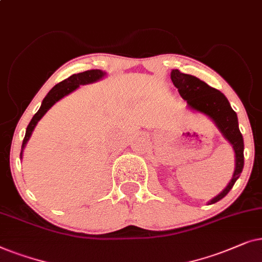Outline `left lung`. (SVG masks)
Returning a JSON list of instances; mask_svg holds the SVG:
<instances>
[{
    "label": "left lung",
    "instance_id": "1",
    "mask_svg": "<svg viewBox=\"0 0 262 262\" xmlns=\"http://www.w3.org/2000/svg\"><path fill=\"white\" fill-rule=\"evenodd\" d=\"M171 80L176 89L179 90L180 96L187 100L188 106L210 117L226 140L232 145L233 151H235L236 166L232 180L221 194H218L210 201V205L215 204L231 190L237 179L241 176L243 165H245V156H243L245 144H243V137L238 128L237 115L231 109L229 100L221 91L208 86L200 79L189 74H183L179 69H173L171 72Z\"/></svg>",
    "mask_w": 262,
    "mask_h": 262
}]
</instances>
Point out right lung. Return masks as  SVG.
Instances as JSON below:
<instances>
[{
	"label": "right lung",
	"instance_id": "add662e5",
	"mask_svg": "<svg viewBox=\"0 0 262 262\" xmlns=\"http://www.w3.org/2000/svg\"><path fill=\"white\" fill-rule=\"evenodd\" d=\"M104 75H105V73L99 71V69H92V71H86V72L79 73V74H73L69 76V78L64 79L63 81L58 82L57 85L52 87V89L50 90V92H49L47 97L43 99V103H41L39 110L34 114L32 120H31L29 125H27L25 138H24V140H23L21 153H20V157L23 156V149L25 148L26 142L29 141L31 134H32L33 129H34V127H36V124L38 123V121H39L40 118L44 116L45 113H47V111L50 109V107L54 105L57 100L63 98L64 96L69 95V93L73 92L75 89H78L79 85H86V83L95 82V81H97V80L102 79Z\"/></svg>",
	"mask_w": 262,
	"mask_h": 262
}]
</instances>
